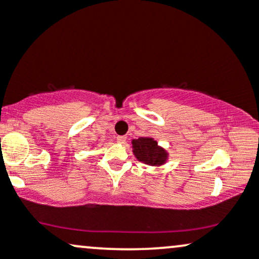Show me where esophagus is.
Segmentation results:
<instances>
[{
    "mask_svg": "<svg viewBox=\"0 0 259 259\" xmlns=\"http://www.w3.org/2000/svg\"><path fill=\"white\" fill-rule=\"evenodd\" d=\"M117 141L119 142V144H125L126 142V136H117Z\"/></svg>",
    "mask_w": 259,
    "mask_h": 259,
    "instance_id": "1",
    "label": "esophagus"
}]
</instances>
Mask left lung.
Returning <instances> with one entry per match:
<instances>
[{
    "instance_id": "obj_1",
    "label": "left lung",
    "mask_w": 259,
    "mask_h": 259,
    "mask_svg": "<svg viewBox=\"0 0 259 259\" xmlns=\"http://www.w3.org/2000/svg\"><path fill=\"white\" fill-rule=\"evenodd\" d=\"M133 147L136 158L150 165L163 164L167 158L165 151L160 148L154 140L150 138H139L138 140H133Z\"/></svg>"
}]
</instances>
